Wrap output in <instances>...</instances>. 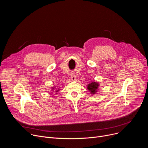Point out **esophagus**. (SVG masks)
Wrapping results in <instances>:
<instances>
[{"instance_id": "1", "label": "esophagus", "mask_w": 148, "mask_h": 148, "mask_svg": "<svg viewBox=\"0 0 148 148\" xmlns=\"http://www.w3.org/2000/svg\"><path fill=\"white\" fill-rule=\"evenodd\" d=\"M71 79L73 80V81H75V79H76V75L74 74H71Z\"/></svg>"}]
</instances>
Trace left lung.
<instances>
[{
	"label": "left lung",
	"instance_id": "left-lung-1",
	"mask_svg": "<svg viewBox=\"0 0 148 148\" xmlns=\"http://www.w3.org/2000/svg\"><path fill=\"white\" fill-rule=\"evenodd\" d=\"M99 87V84L98 82L95 81H91L87 85V89L91 94H95L98 91V89Z\"/></svg>",
	"mask_w": 148,
	"mask_h": 148
}]
</instances>
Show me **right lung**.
<instances>
[{"instance_id": "right-lung-1", "label": "right lung", "mask_w": 148, "mask_h": 148, "mask_svg": "<svg viewBox=\"0 0 148 148\" xmlns=\"http://www.w3.org/2000/svg\"><path fill=\"white\" fill-rule=\"evenodd\" d=\"M51 91H52V92H55V94H57V92L60 91V88H57L56 86H53L51 87Z\"/></svg>"}]
</instances>
